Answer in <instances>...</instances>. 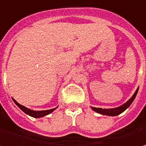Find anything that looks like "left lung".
I'll return each instance as SVG.
<instances>
[{"label":"left lung","instance_id":"obj_1","mask_svg":"<svg viewBox=\"0 0 146 146\" xmlns=\"http://www.w3.org/2000/svg\"><path fill=\"white\" fill-rule=\"evenodd\" d=\"M138 90H139V87L136 89V91L135 92V93L133 94V96L131 97L125 104L122 105L119 107H117V108H113V109H101V108H96V107H92V110L96 111V113H101L103 115H108V116H117L118 114L122 113L123 111H125L131 105V103L133 102V100H135L136 96V94L138 92Z\"/></svg>","mask_w":146,"mask_h":146}]
</instances>
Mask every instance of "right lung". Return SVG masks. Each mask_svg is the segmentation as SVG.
Segmentation results:
<instances>
[{"mask_svg":"<svg viewBox=\"0 0 146 146\" xmlns=\"http://www.w3.org/2000/svg\"><path fill=\"white\" fill-rule=\"evenodd\" d=\"M13 99V98H12ZM13 100H14V102L15 103V105L21 110L22 111H23L25 113H27L28 115L29 116H31V117H36V118H37V117H44V116H46V115H47L49 113H52L53 111L56 109V108H54V109H51V110H41V111H35V110H30V109H28V108H26L25 106H23V105H20V104H19L17 101H16L15 99H13Z\"/></svg>","mask_w":146,"mask_h":146,"instance_id":"add662e5","label":"right lung"}]
</instances>
